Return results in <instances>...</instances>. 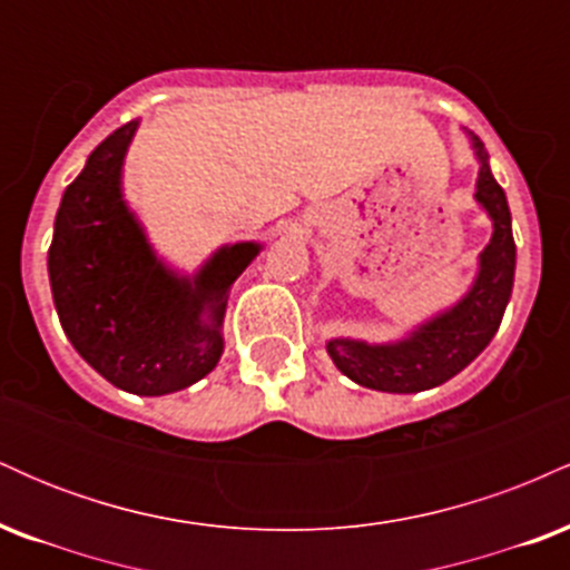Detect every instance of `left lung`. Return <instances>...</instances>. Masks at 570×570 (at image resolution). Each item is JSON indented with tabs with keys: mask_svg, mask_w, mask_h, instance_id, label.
Returning <instances> with one entry per match:
<instances>
[{
	"mask_svg": "<svg viewBox=\"0 0 570 570\" xmlns=\"http://www.w3.org/2000/svg\"><path fill=\"white\" fill-rule=\"evenodd\" d=\"M480 160L474 198L493 222V238L480 254V271L472 289L448 311L436 313L396 343H364V340L335 337L326 353L335 367L364 389L389 394H417L458 375L472 364L499 332L503 311L512 297L517 248L512 238V214L507 195L490 174L485 144L469 134Z\"/></svg>",
	"mask_w": 570,
	"mask_h": 570,
	"instance_id": "left-lung-1",
	"label": "left lung"
}]
</instances>
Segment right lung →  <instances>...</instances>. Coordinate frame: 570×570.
<instances>
[{
    "label": "right lung",
    "instance_id": "add662e5",
    "mask_svg": "<svg viewBox=\"0 0 570 570\" xmlns=\"http://www.w3.org/2000/svg\"><path fill=\"white\" fill-rule=\"evenodd\" d=\"M139 120L109 134L63 193L48 273L63 332L117 389L163 396L217 367L227 297L259 244L222 246L179 276L149 246L122 198V160Z\"/></svg>",
    "mask_w": 570,
    "mask_h": 570
}]
</instances>
